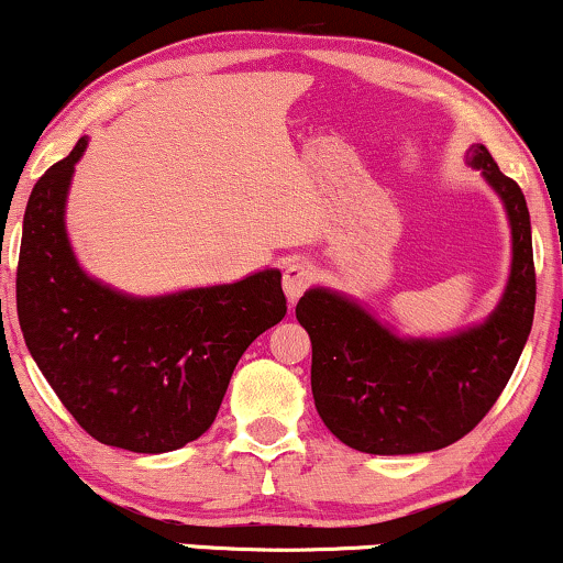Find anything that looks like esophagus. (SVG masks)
<instances>
[{
  "instance_id": "obj_1",
  "label": "esophagus",
  "mask_w": 563,
  "mask_h": 563,
  "mask_svg": "<svg viewBox=\"0 0 563 563\" xmlns=\"http://www.w3.org/2000/svg\"><path fill=\"white\" fill-rule=\"evenodd\" d=\"M311 280H314V269L306 265V262H290L286 273H283V290H286L288 301H298V296L311 286Z\"/></svg>"
}]
</instances>
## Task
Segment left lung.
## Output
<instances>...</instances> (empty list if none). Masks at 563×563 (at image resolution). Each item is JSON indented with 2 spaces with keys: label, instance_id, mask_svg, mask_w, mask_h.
Masks as SVG:
<instances>
[{
  "label": "left lung",
  "instance_id": "left-lung-1",
  "mask_svg": "<svg viewBox=\"0 0 563 563\" xmlns=\"http://www.w3.org/2000/svg\"><path fill=\"white\" fill-rule=\"evenodd\" d=\"M465 163L501 199L511 231V267L496 309L441 338H402L364 303L314 286L296 319L311 338V395L343 444L366 454L437 452L465 437L494 408L528 343L536 314L530 212L486 145Z\"/></svg>",
  "mask_w": 563,
  "mask_h": 563
}]
</instances>
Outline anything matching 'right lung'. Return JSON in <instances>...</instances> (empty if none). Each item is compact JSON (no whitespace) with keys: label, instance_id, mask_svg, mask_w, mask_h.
Segmentation results:
<instances>
[{"label":"right lung","instance_id":"add662e5","mask_svg":"<svg viewBox=\"0 0 563 563\" xmlns=\"http://www.w3.org/2000/svg\"><path fill=\"white\" fill-rule=\"evenodd\" d=\"M88 137L35 181L23 218L18 317L41 374L101 444L161 454L216 421L239 358L286 317L280 269L223 286L132 296L88 275L67 195Z\"/></svg>","mask_w":563,"mask_h":563}]
</instances>
